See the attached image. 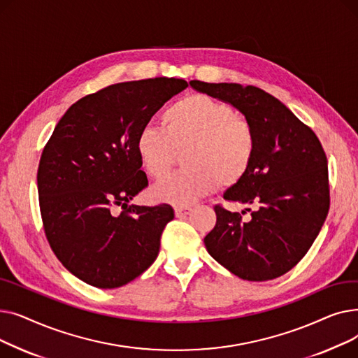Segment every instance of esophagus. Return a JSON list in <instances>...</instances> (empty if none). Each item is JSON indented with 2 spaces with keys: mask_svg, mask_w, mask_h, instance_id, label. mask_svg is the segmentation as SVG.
Returning a JSON list of instances; mask_svg holds the SVG:
<instances>
[{
  "mask_svg": "<svg viewBox=\"0 0 358 358\" xmlns=\"http://www.w3.org/2000/svg\"><path fill=\"white\" fill-rule=\"evenodd\" d=\"M174 210H176V216L177 217H182V216L190 215L192 208H190V206H177Z\"/></svg>",
  "mask_w": 358,
  "mask_h": 358,
  "instance_id": "34e87169",
  "label": "esophagus"
}]
</instances>
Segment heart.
I'll return each instance as SVG.
<instances>
[{"label": "heart", "instance_id": "heart-1", "mask_svg": "<svg viewBox=\"0 0 358 358\" xmlns=\"http://www.w3.org/2000/svg\"><path fill=\"white\" fill-rule=\"evenodd\" d=\"M164 127L143 126L136 138V152L148 176L164 177L185 149L182 171L159 181L152 194L161 201L190 204L213 192L219 182H239L255 154L251 123L236 116L228 103L204 94H192L162 115Z\"/></svg>", "mask_w": 358, "mask_h": 358}]
</instances>
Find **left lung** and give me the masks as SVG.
<instances>
[{
	"label": "left lung",
	"instance_id": "left-lung-1",
	"mask_svg": "<svg viewBox=\"0 0 358 358\" xmlns=\"http://www.w3.org/2000/svg\"><path fill=\"white\" fill-rule=\"evenodd\" d=\"M190 85L232 104L255 134L248 173L223 194L224 200L252 206L254 210L245 209L251 219L215 206L216 224L204 238L206 250L242 280L283 275L306 255L329 210L324 148L309 126L264 90L197 80Z\"/></svg>",
	"mask_w": 358,
	"mask_h": 358
}]
</instances>
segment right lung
<instances>
[{
	"mask_svg": "<svg viewBox=\"0 0 358 358\" xmlns=\"http://www.w3.org/2000/svg\"><path fill=\"white\" fill-rule=\"evenodd\" d=\"M178 78L108 85L72 104L56 124L37 169L49 245L84 283L116 289L157 259L169 204H129L148 185L136 152L139 130L176 94Z\"/></svg>",
	"mask_w": 358,
	"mask_h": 358,
	"instance_id": "obj_1",
	"label": "right lung"
}]
</instances>
